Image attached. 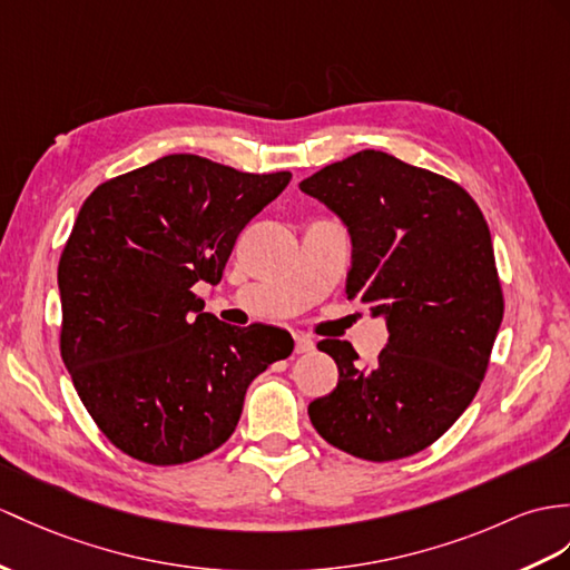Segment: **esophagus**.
<instances>
[{"instance_id":"34e87169","label":"esophagus","mask_w":570,"mask_h":570,"mask_svg":"<svg viewBox=\"0 0 570 570\" xmlns=\"http://www.w3.org/2000/svg\"><path fill=\"white\" fill-rule=\"evenodd\" d=\"M312 351H314L312 336H307V333H295V353L302 355V353H312Z\"/></svg>"}]
</instances>
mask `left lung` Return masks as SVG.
I'll return each mask as SVG.
<instances>
[{
    "mask_svg": "<svg viewBox=\"0 0 570 570\" xmlns=\"http://www.w3.org/2000/svg\"><path fill=\"white\" fill-rule=\"evenodd\" d=\"M351 234L345 283L390 328L380 360L357 365L348 341L316 345L338 386L309 404L333 448L392 462L425 450L476 396L503 322L489 225L454 180L363 149L299 184Z\"/></svg>",
    "mask_w": 570,
    "mask_h": 570,
    "instance_id": "1",
    "label": "left lung"
}]
</instances>
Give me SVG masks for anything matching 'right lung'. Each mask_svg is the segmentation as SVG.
Returning a JSON list of instances; mask_svg holds the SVG:
<instances>
[{
    "instance_id": "1",
    "label": "right lung",
    "mask_w": 570,
    "mask_h": 570,
    "mask_svg": "<svg viewBox=\"0 0 570 570\" xmlns=\"http://www.w3.org/2000/svg\"><path fill=\"white\" fill-rule=\"evenodd\" d=\"M289 178L169 155L81 205L58 268L60 351L81 404L125 454L171 466L225 445L248 384L293 353L287 331L229 326L193 295L222 281L239 232Z\"/></svg>"
}]
</instances>
